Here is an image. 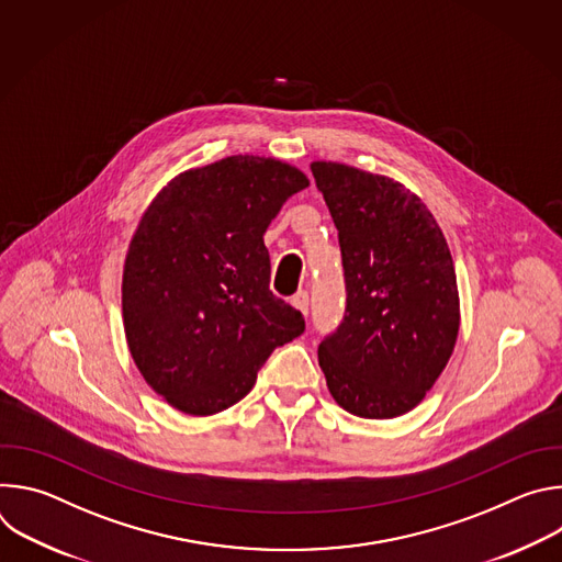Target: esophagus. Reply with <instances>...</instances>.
Here are the masks:
<instances>
[{
  "mask_svg": "<svg viewBox=\"0 0 562 562\" xmlns=\"http://www.w3.org/2000/svg\"><path fill=\"white\" fill-rule=\"evenodd\" d=\"M291 304H293L297 311H302V313L306 315V313H308V293H306V291L295 293V295L291 297Z\"/></svg>",
  "mask_w": 562,
  "mask_h": 562,
  "instance_id": "1",
  "label": "esophagus"
}]
</instances>
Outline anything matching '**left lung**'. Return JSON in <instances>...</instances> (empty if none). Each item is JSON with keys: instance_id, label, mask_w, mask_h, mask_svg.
I'll return each mask as SVG.
<instances>
[{"instance_id": "8db88e82", "label": "left lung", "mask_w": 562, "mask_h": 562, "mask_svg": "<svg viewBox=\"0 0 562 562\" xmlns=\"http://www.w3.org/2000/svg\"><path fill=\"white\" fill-rule=\"evenodd\" d=\"M338 228L347 308L317 360L336 403L386 420L423 403L447 367L460 300L447 239L423 200L400 182L313 162Z\"/></svg>"}]
</instances>
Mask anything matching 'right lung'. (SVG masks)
I'll return each instance as SVG.
<instances>
[{"mask_svg": "<svg viewBox=\"0 0 562 562\" xmlns=\"http://www.w3.org/2000/svg\"><path fill=\"white\" fill-rule=\"evenodd\" d=\"M306 176L273 157L231 155L173 178L144 211L122 276L128 351L171 407L213 416L304 331L269 289L265 231Z\"/></svg>", "mask_w": 562, "mask_h": 562, "instance_id": "add662e5", "label": "right lung"}]
</instances>
